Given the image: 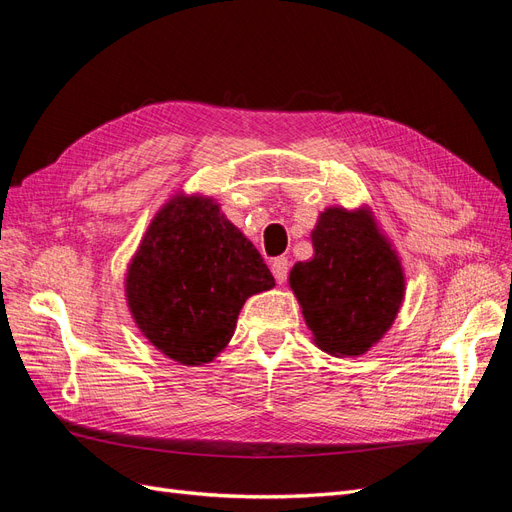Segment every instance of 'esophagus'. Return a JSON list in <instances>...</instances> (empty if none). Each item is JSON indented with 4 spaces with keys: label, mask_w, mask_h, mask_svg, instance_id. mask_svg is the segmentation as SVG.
Listing matches in <instances>:
<instances>
[{
    "label": "esophagus",
    "mask_w": 512,
    "mask_h": 512,
    "mask_svg": "<svg viewBox=\"0 0 512 512\" xmlns=\"http://www.w3.org/2000/svg\"><path fill=\"white\" fill-rule=\"evenodd\" d=\"M288 269H290V267H288V258H284V256L275 258V260L271 262V273H273L277 284H284V282L288 280Z\"/></svg>",
    "instance_id": "esophagus-1"
}]
</instances>
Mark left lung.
I'll use <instances>...</instances> for the list:
<instances>
[{"instance_id":"left-lung-1","label":"left lung","mask_w":512,"mask_h":512,"mask_svg":"<svg viewBox=\"0 0 512 512\" xmlns=\"http://www.w3.org/2000/svg\"><path fill=\"white\" fill-rule=\"evenodd\" d=\"M314 258L297 262L290 288L320 350L365 354L404 301V269L369 209L329 207L312 230Z\"/></svg>"}]
</instances>
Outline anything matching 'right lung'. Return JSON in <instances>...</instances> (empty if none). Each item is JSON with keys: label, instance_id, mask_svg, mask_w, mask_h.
Instances as JSON below:
<instances>
[{"label": "right lung", "instance_id": "add662e5", "mask_svg": "<svg viewBox=\"0 0 512 512\" xmlns=\"http://www.w3.org/2000/svg\"><path fill=\"white\" fill-rule=\"evenodd\" d=\"M275 286L256 247L203 196L177 194L156 213L128 267L136 327L181 365L213 361L247 297Z\"/></svg>", "mask_w": 512, "mask_h": 512}]
</instances>
